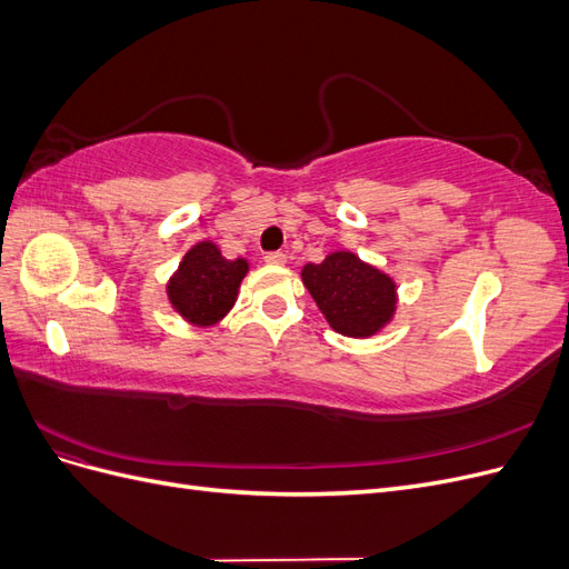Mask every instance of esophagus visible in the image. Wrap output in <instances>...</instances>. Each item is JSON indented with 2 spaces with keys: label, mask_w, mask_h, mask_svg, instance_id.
<instances>
[{
  "label": "esophagus",
  "mask_w": 569,
  "mask_h": 569,
  "mask_svg": "<svg viewBox=\"0 0 569 569\" xmlns=\"http://www.w3.org/2000/svg\"><path fill=\"white\" fill-rule=\"evenodd\" d=\"M266 263H270V266H284L287 263V256L282 251H270V253H266Z\"/></svg>",
  "instance_id": "34e87169"
}]
</instances>
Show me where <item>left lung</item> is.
<instances>
[{"label": "left lung", "mask_w": 569, "mask_h": 569, "mask_svg": "<svg viewBox=\"0 0 569 569\" xmlns=\"http://www.w3.org/2000/svg\"><path fill=\"white\" fill-rule=\"evenodd\" d=\"M301 280L335 332L366 339L396 313V282L351 251H332L322 263H308Z\"/></svg>", "instance_id": "8db88e82"}]
</instances>
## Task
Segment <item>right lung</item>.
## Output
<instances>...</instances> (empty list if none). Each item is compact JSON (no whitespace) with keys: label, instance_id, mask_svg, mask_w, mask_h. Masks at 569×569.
Wrapping results in <instances>:
<instances>
[{"label":"right lung","instance_id":"obj_1","mask_svg":"<svg viewBox=\"0 0 569 569\" xmlns=\"http://www.w3.org/2000/svg\"><path fill=\"white\" fill-rule=\"evenodd\" d=\"M247 272V258L228 261L211 239H206L184 253L168 280V301L187 322L211 327L230 313Z\"/></svg>","mask_w":569,"mask_h":569}]
</instances>
